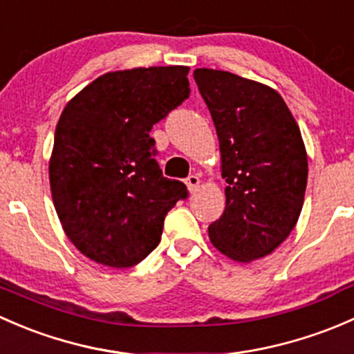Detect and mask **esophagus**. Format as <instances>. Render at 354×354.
I'll use <instances>...</instances> for the list:
<instances>
[{"mask_svg": "<svg viewBox=\"0 0 354 354\" xmlns=\"http://www.w3.org/2000/svg\"><path fill=\"white\" fill-rule=\"evenodd\" d=\"M185 184H187L189 192H192V194H194V192L199 189V184H201V180H199L198 176H194V174H192V176H189L187 178H185Z\"/></svg>", "mask_w": 354, "mask_h": 354, "instance_id": "esophagus-1", "label": "esophagus"}]
</instances>
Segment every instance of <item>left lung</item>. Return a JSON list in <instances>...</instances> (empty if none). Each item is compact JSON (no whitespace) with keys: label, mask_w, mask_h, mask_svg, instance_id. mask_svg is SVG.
<instances>
[{"label":"left lung","mask_w":354,"mask_h":354,"mask_svg":"<svg viewBox=\"0 0 354 354\" xmlns=\"http://www.w3.org/2000/svg\"><path fill=\"white\" fill-rule=\"evenodd\" d=\"M213 118L227 206L207 228L221 254L250 262L281 245L297 225L308 162L300 127L271 86L220 69L194 71Z\"/></svg>","instance_id":"obj_1"}]
</instances>
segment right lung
Listing matches in <instances>:
<instances>
[{"mask_svg":"<svg viewBox=\"0 0 354 354\" xmlns=\"http://www.w3.org/2000/svg\"><path fill=\"white\" fill-rule=\"evenodd\" d=\"M187 66H151L98 76L68 102L54 134L49 182L73 245L109 268H131L162 239L180 180L163 177L150 136L191 93Z\"/></svg>","mask_w":354,"mask_h":354,"instance_id":"add662e5","label":"right lung"}]
</instances>
